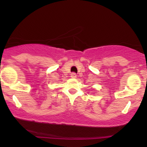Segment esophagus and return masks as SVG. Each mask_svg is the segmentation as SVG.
Listing matches in <instances>:
<instances>
[{
	"label": "esophagus",
	"instance_id": "obj_1",
	"mask_svg": "<svg viewBox=\"0 0 147 147\" xmlns=\"http://www.w3.org/2000/svg\"><path fill=\"white\" fill-rule=\"evenodd\" d=\"M70 77H71L72 78H76V77H77V74H76L75 72H72L71 75H70Z\"/></svg>",
	"mask_w": 147,
	"mask_h": 147
}]
</instances>
